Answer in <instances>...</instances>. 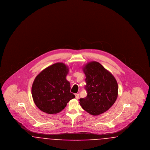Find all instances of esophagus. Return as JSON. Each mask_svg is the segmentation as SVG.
Instances as JSON below:
<instances>
[{"label": "esophagus", "instance_id": "obj_1", "mask_svg": "<svg viewBox=\"0 0 150 150\" xmlns=\"http://www.w3.org/2000/svg\"><path fill=\"white\" fill-rule=\"evenodd\" d=\"M75 98H76V99H78L79 98V94H75Z\"/></svg>", "mask_w": 150, "mask_h": 150}]
</instances>
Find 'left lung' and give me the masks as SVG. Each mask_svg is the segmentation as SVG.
I'll use <instances>...</instances> for the list:
<instances>
[{
  "label": "left lung",
  "instance_id": "obj_1",
  "mask_svg": "<svg viewBox=\"0 0 150 150\" xmlns=\"http://www.w3.org/2000/svg\"><path fill=\"white\" fill-rule=\"evenodd\" d=\"M86 75L87 96L80 98L82 108L90 114L98 115L114 104L118 95L116 80L110 72L96 61L88 62L83 69Z\"/></svg>",
  "mask_w": 150,
  "mask_h": 150
}]
</instances>
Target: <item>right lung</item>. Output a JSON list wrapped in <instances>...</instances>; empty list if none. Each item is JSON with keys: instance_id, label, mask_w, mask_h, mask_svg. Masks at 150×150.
Returning a JSON list of instances; mask_svg holds the SVG:
<instances>
[{"instance_id": "right-lung-1", "label": "right lung", "mask_w": 150, "mask_h": 150, "mask_svg": "<svg viewBox=\"0 0 150 150\" xmlns=\"http://www.w3.org/2000/svg\"><path fill=\"white\" fill-rule=\"evenodd\" d=\"M67 66L58 62L45 68L36 77L31 88L34 102L43 112L56 114L75 97L70 92V83L66 80Z\"/></svg>"}]
</instances>
